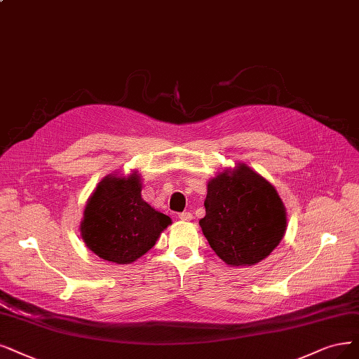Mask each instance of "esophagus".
Returning <instances> with one entry per match:
<instances>
[{"label": "esophagus", "mask_w": 359, "mask_h": 359, "mask_svg": "<svg viewBox=\"0 0 359 359\" xmlns=\"http://www.w3.org/2000/svg\"><path fill=\"white\" fill-rule=\"evenodd\" d=\"M192 213H189V211H183V213H180L179 215V219L180 220H183V222H189V220H192Z\"/></svg>", "instance_id": "34e87169"}]
</instances>
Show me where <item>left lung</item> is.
Instances as JSON below:
<instances>
[{
    "label": "left lung",
    "instance_id": "left-lung-1",
    "mask_svg": "<svg viewBox=\"0 0 359 359\" xmlns=\"http://www.w3.org/2000/svg\"><path fill=\"white\" fill-rule=\"evenodd\" d=\"M200 220L210 247L231 266H251L268 257L287 228L285 207L272 184L240 164L208 182Z\"/></svg>",
    "mask_w": 359,
    "mask_h": 359
}]
</instances>
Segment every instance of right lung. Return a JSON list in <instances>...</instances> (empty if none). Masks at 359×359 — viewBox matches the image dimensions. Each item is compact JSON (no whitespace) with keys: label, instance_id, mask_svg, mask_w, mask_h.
<instances>
[{"label":"right lung","instance_id":"add662e5","mask_svg":"<svg viewBox=\"0 0 359 359\" xmlns=\"http://www.w3.org/2000/svg\"><path fill=\"white\" fill-rule=\"evenodd\" d=\"M137 175L104 177L84 210L81 236L100 259L118 264L135 262L149 251L171 223L142 200Z\"/></svg>","mask_w":359,"mask_h":359}]
</instances>
